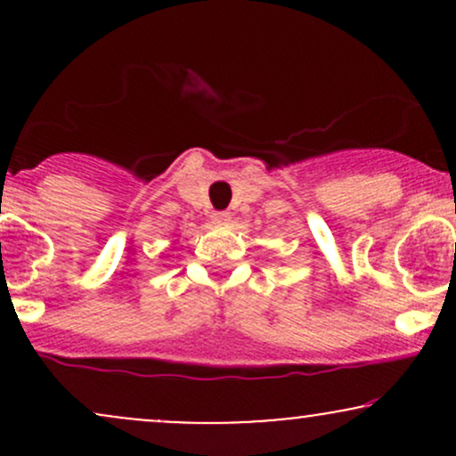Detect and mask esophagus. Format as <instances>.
Here are the masks:
<instances>
[{
	"instance_id": "obj_1",
	"label": "esophagus",
	"mask_w": 456,
	"mask_h": 456,
	"mask_svg": "<svg viewBox=\"0 0 456 456\" xmlns=\"http://www.w3.org/2000/svg\"><path fill=\"white\" fill-rule=\"evenodd\" d=\"M229 218H232V214H229V212H214L212 214V221L218 223V224L229 223Z\"/></svg>"
}]
</instances>
